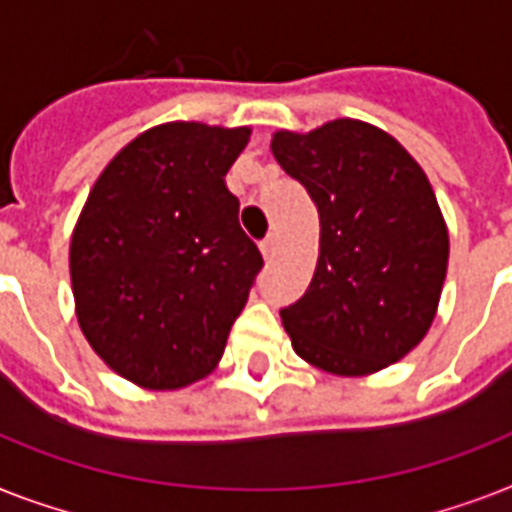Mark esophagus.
<instances>
[{
    "label": "esophagus",
    "instance_id": "esophagus-1",
    "mask_svg": "<svg viewBox=\"0 0 512 512\" xmlns=\"http://www.w3.org/2000/svg\"><path fill=\"white\" fill-rule=\"evenodd\" d=\"M260 252H263V257L265 260H271L273 257V252H276V236H268V239H263L260 241Z\"/></svg>",
    "mask_w": 512,
    "mask_h": 512
}]
</instances>
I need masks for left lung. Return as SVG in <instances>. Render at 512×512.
Returning <instances> with one entry per match:
<instances>
[{
  "label": "left lung",
  "mask_w": 512,
  "mask_h": 512,
  "mask_svg": "<svg viewBox=\"0 0 512 512\" xmlns=\"http://www.w3.org/2000/svg\"><path fill=\"white\" fill-rule=\"evenodd\" d=\"M271 148L321 220L311 287L281 308L292 348L345 377L396 364L433 324L449 263L428 177L388 132L353 119L276 132Z\"/></svg>",
  "instance_id": "1"
}]
</instances>
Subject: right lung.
I'll list each match as a JSON object with an SVG mask.
<instances>
[{
	"label": "right lung",
	"instance_id": "1",
	"mask_svg": "<svg viewBox=\"0 0 512 512\" xmlns=\"http://www.w3.org/2000/svg\"><path fill=\"white\" fill-rule=\"evenodd\" d=\"M249 130L172 122L122 148L71 239L76 316L114 372L151 390L207 377L263 255L225 172Z\"/></svg>",
	"mask_w": 512,
	"mask_h": 512
}]
</instances>
